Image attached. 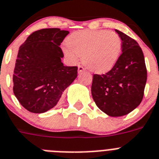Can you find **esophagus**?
I'll list each match as a JSON object with an SVG mask.
<instances>
[{
    "label": "esophagus",
    "instance_id": "esophagus-1",
    "mask_svg": "<svg viewBox=\"0 0 159 159\" xmlns=\"http://www.w3.org/2000/svg\"><path fill=\"white\" fill-rule=\"evenodd\" d=\"M85 70L83 66H78V73H79V74H81V73H82V72H85Z\"/></svg>",
    "mask_w": 159,
    "mask_h": 159
}]
</instances>
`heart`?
I'll use <instances>...</instances> for the list:
<instances>
[{"label":"heart","mask_w":159,"mask_h":159,"mask_svg":"<svg viewBox=\"0 0 159 159\" xmlns=\"http://www.w3.org/2000/svg\"><path fill=\"white\" fill-rule=\"evenodd\" d=\"M64 53L72 61L82 57V62L97 74L108 72L115 66L121 52V40L110 30H78L66 39Z\"/></svg>","instance_id":"b5f03b06"}]
</instances>
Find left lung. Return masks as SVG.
Wrapping results in <instances>:
<instances>
[{
	"label": "left lung",
	"instance_id": "obj_1",
	"mask_svg": "<svg viewBox=\"0 0 159 159\" xmlns=\"http://www.w3.org/2000/svg\"><path fill=\"white\" fill-rule=\"evenodd\" d=\"M121 40L119 59L106 74H93L92 97L97 106L111 117H121L143 100L147 72L143 50L135 40L115 30Z\"/></svg>",
	"mask_w": 159,
	"mask_h": 159
}]
</instances>
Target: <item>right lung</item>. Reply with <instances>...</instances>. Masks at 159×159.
<instances>
[{"instance_id": "1", "label": "right lung", "mask_w": 159, "mask_h": 159, "mask_svg": "<svg viewBox=\"0 0 159 159\" xmlns=\"http://www.w3.org/2000/svg\"><path fill=\"white\" fill-rule=\"evenodd\" d=\"M69 34L60 29L34 32L19 48L13 71V93L30 112L53 108L78 76L77 66H65L59 45Z\"/></svg>"}]
</instances>
